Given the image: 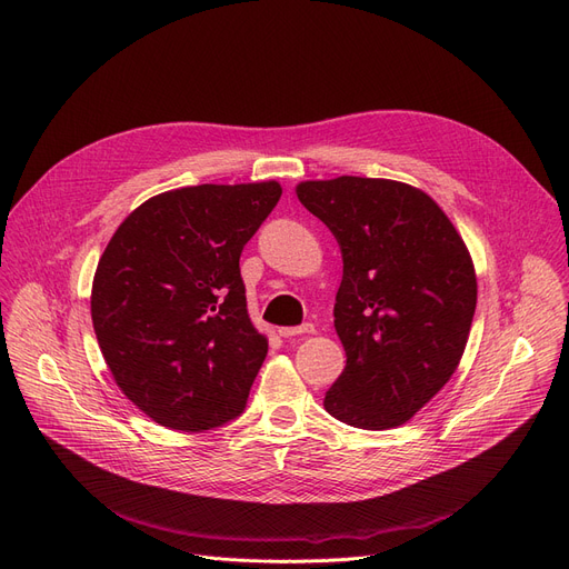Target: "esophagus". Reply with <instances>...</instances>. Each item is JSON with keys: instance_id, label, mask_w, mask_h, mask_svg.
Returning <instances> with one entry per match:
<instances>
[{"instance_id": "34e87169", "label": "esophagus", "mask_w": 569, "mask_h": 569, "mask_svg": "<svg viewBox=\"0 0 569 569\" xmlns=\"http://www.w3.org/2000/svg\"><path fill=\"white\" fill-rule=\"evenodd\" d=\"M313 332V323H302L298 328H279V335L290 339V337H300V335H311Z\"/></svg>"}]
</instances>
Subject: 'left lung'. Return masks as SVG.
I'll return each mask as SVG.
<instances>
[{"instance_id": "1", "label": "left lung", "mask_w": 569, "mask_h": 569, "mask_svg": "<svg viewBox=\"0 0 569 569\" xmlns=\"http://www.w3.org/2000/svg\"><path fill=\"white\" fill-rule=\"evenodd\" d=\"M298 197L343 260L335 330L346 367L323 405L353 428L402 426L460 362L477 309L472 258L447 213L407 183L339 177L300 183Z\"/></svg>"}]
</instances>
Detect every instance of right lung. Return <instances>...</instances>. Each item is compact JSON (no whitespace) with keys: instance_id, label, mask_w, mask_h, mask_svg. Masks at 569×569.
Returning <instances> with one entry per match:
<instances>
[{"instance_id":"add662e5","label":"right lung","mask_w":569,"mask_h":569,"mask_svg":"<svg viewBox=\"0 0 569 569\" xmlns=\"http://www.w3.org/2000/svg\"><path fill=\"white\" fill-rule=\"evenodd\" d=\"M281 186H188L122 220L92 281V326L120 390L156 423L204 432L246 409L267 339L239 258Z\"/></svg>"}]
</instances>
